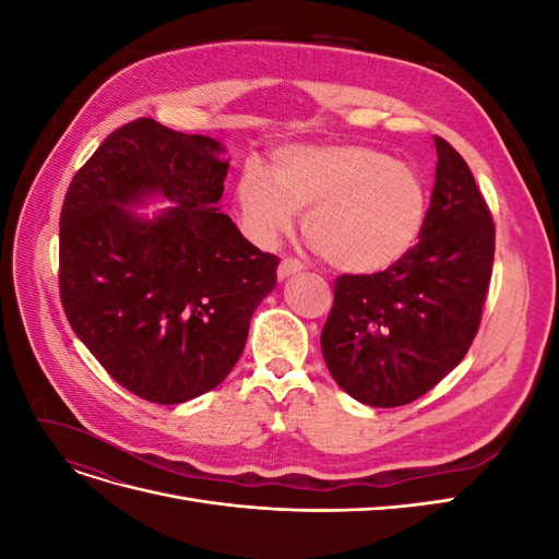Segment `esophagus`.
<instances>
[{"label":"esophagus","instance_id":"esophagus-1","mask_svg":"<svg viewBox=\"0 0 559 559\" xmlns=\"http://www.w3.org/2000/svg\"><path fill=\"white\" fill-rule=\"evenodd\" d=\"M300 270H302V263H300V261H296V259H284V261L280 263V267H277V277H280V282H284V280H289L292 275L300 273Z\"/></svg>","mask_w":559,"mask_h":559}]
</instances>
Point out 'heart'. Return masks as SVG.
Wrapping results in <instances>:
<instances>
[{
  "mask_svg": "<svg viewBox=\"0 0 559 559\" xmlns=\"http://www.w3.org/2000/svg\"><path fill=\"white\" fill-rule=\"evenodd\" d=\"M235 200L249 233L275 245L306 214V238L335 270L376 275L417 245L429 214L427 181L413 165L361 144H294L273 177L247 163Z\"/></svg>",
  "mask_w": 559,
  "mask_h": 559,
  "instance_id": "1",
  "label": "heart"
}]
</instances>
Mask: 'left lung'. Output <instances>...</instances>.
I'll return each mask as SVG.
<instances>
[{
	"mask_svg": "<svg viewBox=\"0 0 559 559\" xmlns=\"http://www.w3.org/2000/svg\"><path fill=\"white\" fill-rule=\"evenodd\" d=\"M419 242L394 267L335 280L321 354L343 392L396 408L441 382L480 326L495 224L466 160L441 138Z\"/></svg>",
	"mask_w": 559,
	"mask_h": 559,
	"instance_id": "left-lung-1",
	"label": "left lung"
}]
</instances>
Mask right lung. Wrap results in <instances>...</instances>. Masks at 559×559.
Returning a JSON list of instances; mask_svg holds the SVG:
<instances>
[{"label":"right lung","mask_w":559,"mask_h":559,"mask_svg":"<svg viewBox=\"0 0 559 559\" xmlns=\"http://www.w3.org/2000/svg\"><path fill=\"white\" fill-rule=\"evenodd\" d=\"M226 146L138 118L67 189L60 298L79 341L128 392L191 401L238 364L280 259L222 214ZM151 201L171 205L138 213Z\"/></svg>","instance_id":"right-lung-1"}]
</instances>
